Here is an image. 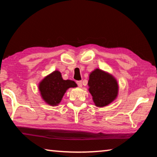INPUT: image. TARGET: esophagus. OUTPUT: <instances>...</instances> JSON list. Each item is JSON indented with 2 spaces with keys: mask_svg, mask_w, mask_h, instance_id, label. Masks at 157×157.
Listing matches in <instances>:
<instances>
[{
  "mask_svg": "<svg viewBox=\"0 0 157 157\" xmlns=\"http://www.w3.org/2000/svg\"><path fill=\"white\" fill-rule=\"evenodd\" d=\"M76 83H77V84L78 85V86H79V87H82V81H77Z\"/></svg>",
  "mask_w": 157,
  "mask_h": 157,
  "instance_id": "obj_1",
  "label": "esophagus"
}]
</instances>
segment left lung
<instances>
[{
	"label": "left lung",
	"mask_w": 157,
	"mask_h": 157,
	"mask_svg": "<svg viewBox=\"0 0 157 157\" xmlns=\"http://www.w3.org/2000/svg\"><path fill=\"white\" fill-rule=\"evenodd\" d=\"M89 91L97 107H105L116 99L118 86L116 79L100 69H95L90 74Z\"/></svg>",
	"instance_id": "8db88e82"
}]
</instances>
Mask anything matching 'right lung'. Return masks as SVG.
I'll use <instances>...</instances> for the list:
<instances>
[{
	"label": "right lung",
	"mask_w": 157,
	"mask_h": 157,
	"mask_svg": "<svg viewBox=\"0 0 157 157\" xmlns=\"http://www.w3.org/2000/svg\"><path fill=\"white\" fill-rule=\"evenodd\" d=\"M76 86L75 82L70 79L63 80L61 73L55 71L40 82L39 88L45 102L50 105L55 106L61 102L66 90Z\"/></svg>",
	"instance_id": "1"
}]
</instances>
